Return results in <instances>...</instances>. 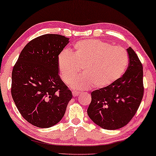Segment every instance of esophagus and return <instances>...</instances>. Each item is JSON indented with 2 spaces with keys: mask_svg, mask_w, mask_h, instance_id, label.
I'll list each match as a JSON object with an SVG mask.
<instances>
[{
  "mask_svg": "<svg viewBox=\"0 0 156 156\" xmlns=\"http://www.w3.org/2000/svg\"><path fill=\"white\" fill-rule=\"evenodd\" d=\"M79 94H80V92L79 91H72V94L73 96H77Z\"/></svg>",
  "mask_w": 156,
  "mask_h": 156,
  "instance_id": "1",
  "label": "esophagus"
}]
</instances>
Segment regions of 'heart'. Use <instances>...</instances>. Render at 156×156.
Instances as JSON below:
<instances>
[{
  "mask_svg": "<svg viewBox=\"0 0 156 156\" xmlns=\"http://www.w3.org/2000/svg\"><path fill=\"white\" fill-rule=\"evenodd\" d=\"M128 65L127 51L121 46L96 39L76 42L70 52L62 51L58 59L60 77L69 84L81 70L84 74L76 77L71 87L76 90L104 88L112 85L125 72Z\"/></svg>",
  "mask_w": 156,
  "mask_h": 156,
  "instance_id": "1",
  "label": "heart"
}]
</instances>
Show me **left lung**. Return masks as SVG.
<instances>
[{"mask_svg": "<svg viewBox=\"0 0 156 156\" xmlns=\"http://www.w3.org/2000/svg\"><path fill=\"white\" fill-rule=\"evenodd\" d=\"M127 51L129 64L125 73L112 85L91 94L88 116L103 129L116 130L127 125L144 95L142 65L131 47Z\"/></svg>", "mask_w": 156, "mask_h": 156, "instance_id": "1", "label": "left lung"}]
</instances>
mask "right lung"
<instances>
[{
  "label": "right lung",
  "instance_id": "right-lung-1",
  "mask_svg": "<svg viewBox=\"0 0 156 156\" xmlns=\"http://www.w3.org/2000/svg\"><path fill=\"white\" fill-rule=\"evenodd\" d=\"M69 39L56 34L34 38L13 67L12 98L22 117L34 126L49 128L58 123L73 96L58 74V56Z\"/></svg>",
  "mask_w": 156,
  "mask_h": 156
}]
</instances>
